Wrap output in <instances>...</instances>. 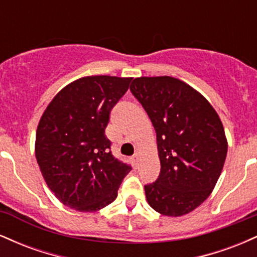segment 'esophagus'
I'll use <instances>...</instances> for the list:
<instances>
[{"label":"esophagus","instance_id":"34e87169","mask_svg":"<svg viewBox=\"0 0 257 257\" xmlns=\"http://www.w3.org/2000/svg\"><path fill=\"white\" fill-rule=\"evenodd\" d=\"M132 162H133V164H134V167H138V164H139V155H138V153L135 156H133Z\"/></svg>","mask_w":257,"mask_h":257}]
</instances>
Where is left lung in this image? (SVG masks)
I'll use <instances>...</instances> for the list:
<instances>
[{"label":"left lung","instance_id":"8db88e82","mask_svg":"<svg viewBox=\"0 0 257 257\" xmlns=\"http://www.w3.org/2000/svg\"><path fill=\"white\" fill-rule=\"evenodd\" d=\"M131 90L157 134L161 173L145 186L147 203L164 216H182L213 192L227 155L222 122L199 91L170 76L139 77Z\"/></svg>","mask_w":257,"mask_h":257}]
</instances>
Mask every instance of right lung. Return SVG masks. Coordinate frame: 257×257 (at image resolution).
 <instances>
[{
  "instance_id": "add662e5",
  "label": "right lung",
  "mask_w": 257,
  "mask_h": 257,
  "mask_svg": "<svg viewBox=\"0 0 257 257\" xmlns=\"http://www.w3.org/2000/svg\"><path fill=\"white\" fill-rule=\"evenodd\" d=\"M132 79L102 75L78 78L44 110L35 155L44 181L64 205L93 213L116 199L132 168L112 156L105 129L112 107Z\"/></svg>"
}]
</instances>
